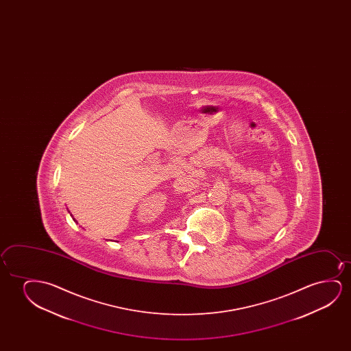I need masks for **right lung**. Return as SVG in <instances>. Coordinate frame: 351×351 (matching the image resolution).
Returning a JSON list of instances; mask_svg holds the SVG:
<instances>
[{"instance_id":"1","label":"right lung","mask_w":351,"mask_h":351,"mask_svg":"<svg viewBox=\"0 0 351 351\" xmlns=\"http://www.w3.org/2000/svg\"><path fill=\"white\" fill-rule=\"evenodd\" d=\"M71 216H72V215H71ZM73 219H74V218H73ZM74 221H75V219H74Z\"/></svg>"}]
</instances>
